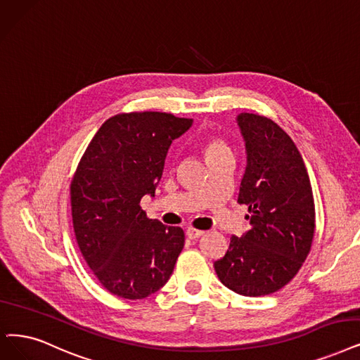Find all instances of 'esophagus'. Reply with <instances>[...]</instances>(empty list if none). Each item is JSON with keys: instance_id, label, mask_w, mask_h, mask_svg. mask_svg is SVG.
<instances>
[{"instance_id": "obj_1", "label": "esophagus", "mask_w": 360, "mask_h": 360, "mask_svg": "<svg viewBox=\"0 0 360 360\" xmlns=\"http://www.w3.org/2000/svg\"><path fill=\"white\" fill-rule=\"evenodd\" d=\"M186 235H188L191 239H196V238L204 235V230H198L195 227H188V229H186Z\"/></svg>"}]
</instances>
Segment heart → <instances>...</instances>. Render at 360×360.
Returning <instances> with one entry per match:
<instances>
[{
  "label": "heart",
  "instance_id": "b5f03b06",
  "mask_svg": "<svg viewBox=\"0 0 360 360\" xmlns=\"http://www.w3.org/2000/svg\"><path fill=\"white\" fill-rule=\"evenodd\" d=\"M223 150H229V148L226 146V143L219 140V139H212L208 141L207 145V155H212V153H219Z\"/></svg>",
  "mask_w": 360,
  "mask_h": 360
}]
</instances>
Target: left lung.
<instances>
[{
    "label": "left lung",
    "mask_w": 360,
    "mask_h": 360,
    "mask_svg": "<svg viewBox=\"0 0 360 360\" xmlns=\"http://www.w3.org/2000/svg\"><path fill=\"white\" fill-rule=\"evenodd\" d=\"M236 121L247 149L238 202L248 207L251 229L232 236L214 269L229 290L262 297L283 288L306 262L314 236V200L292 139L262 115L240 113Z\"/></svg>",
    "instance_id": "obj_1"
}]
</instances>
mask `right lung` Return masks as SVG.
I'll use <instances>...</instances> for the list:
<instances>
[{"label": "right lung", "mask_w": 360, "mask_h": 360, "mask_svg": "<svg viewBox=\"0 0 360 360\" xmlns=\"http://www.w3.org/2000/svg\"><path fill=\"white\" fill-rule=\"evenodd\" d=\"M192 122L165 112L115 115L81 158L70 181L74 232L84 260L113 295L146 298L174 270L183 229L148 219L140 199L155 196L172 140Z\"/></svg>", "instance_id": "right-lung-1"}]
</instances>
